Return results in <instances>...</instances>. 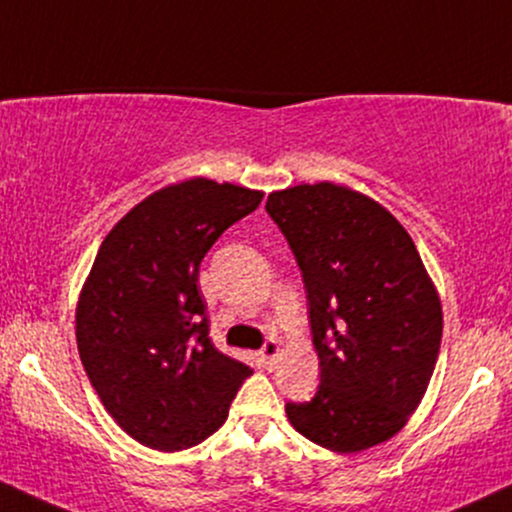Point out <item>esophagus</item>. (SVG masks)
<instances>
[{"label": "esophagus", "mask_w": 512, "mask_h": 512, "mask_svg": "<svg viewBox=\"0 0 512 512\" xmlns=\"http://www.w3.org/2000/svg\"><path fill=\"white\" fill-rule=\"evenodd\" d=\"M281 355V346H279V341H267L262 346V350H260V357H262V362H264V367H269L272 369L274 365H276V357Z\"/></svg>", "instance_id": "34e87169"}]
</instances>
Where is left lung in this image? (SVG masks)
I'll use <instances>...</instances> for the list:
<instances>
[{"instance_id": "8db88e82", "label": "left lung", "mask_w": 512, "mask_h": 512, "mask_svg": "<svg viewBox=\"0 0 512 512\" xmlns=\"http://www.w3.org/2000/svg\"><path fill=\"white\" fill-rule=\"evenodd\" d=\"M303 272L319 386L286 403L305 439L336 453L389 441L417 410L441 348L443 315L420 252L372 197L322 181L267 197Z\"/></svg>"}]
</instances>
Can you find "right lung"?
<instances>
[{
	"mask_svg": "<svg viewBox=\"0 0 512 512\" xmlns=\"http://www.w3.org/2000/svg\"><path fill=\"white\" fill-rule=\"evenodd\" d=\"M262 197L209 178L174 183L135 205L97 250L76 307L78 353L109 415L147 448L205 441L252 374L214 348L197 276Z\"/></svg>",
	"mask_w": 512,
	"mask_h": 512,
	"instance_id": "1",
	"label": "right lung"
}]
</instances>
